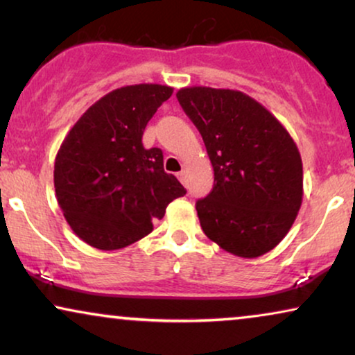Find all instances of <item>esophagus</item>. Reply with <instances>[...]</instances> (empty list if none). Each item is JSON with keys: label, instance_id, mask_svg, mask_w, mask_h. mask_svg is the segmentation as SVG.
<instances>
[{"label": "esophagus", "instance_id": "obj_1", "mask_svg": "<svg viewBox=\"0 0 355 355\" xmlns=\"http://www.w3.org/2000/svg\"><path fill=\"white\" fill-rule=\"evenodd\" d=\"M178 180H180L183 185H187V172H185V170H182V172L178 173Z\"/></svg>", "mask_w": 355, "mask_h": 355}]
</instances>
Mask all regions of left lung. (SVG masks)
<instances>
[{"label":"left lung","mask_w":355,"mask_h":355,"mask_svg":"<svg viewBox=\"0 0 355 355\" xmlns=\"http://www.w3.org/2000/svg\"><path fill=\"white\" fill-rule=\"evenodd\" d=\"M177 98L214 170L213 190L196 201L201 230L237 257L267 254L288 234L302 206L303 164L293 137L237 89L187 87Z\"/></svg>","instance_id":"left-lung-1"}]
</instances>
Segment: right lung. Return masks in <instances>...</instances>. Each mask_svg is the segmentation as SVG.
<instances>
[{
  "mask_svg": "<svg viewBox=\"0 0 355 355\" xmlns=\"http://www.w3.org/2000/svg\"><path fill=\"white\" fill-rule=\"evenodd\" d=\"M172 93L157 83L113 89L62 142L53 165L55 196L71 231L92 248L134 244L152 232V219H162L170 201L187 193L164 170L162 150L142 146L147 123Z\"/></svg>",
  "mask_w": 355,
  "mask_h": 355,
  "instance_id": "right-lung-1",
  "label": "right lung"
}]
</instances>
